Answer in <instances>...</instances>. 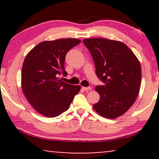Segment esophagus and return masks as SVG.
<instances>
[{"label": "esophagus", "instance_id": "34e87169", "mask_svg": "<svg viewBox=\"0 0 159 159\" xmlns=\"http://www.w3.org/2000/svg\"><path fill=\"white\" fill-rule=\"evenodd\" d=\"M82 89L85 91H90L92 90V88L91 87H82Z\"/></svg>", "mask_w": 159, "mask_h": 159}]
</instances>
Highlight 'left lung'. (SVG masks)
<instances>
[{"label": "left lung", "mask_w": 159, "mask_h": 159, "mask_svg": "<svg viewBox=\"0 0 159 159\" xmlns=\"http://www.w3.org/2000/svg\"><path fill=\"white\" fill-rule=\"evenodd\" d=\"M83 43L92 55L98 77L104 83L95 88L100 100L93 108L102 116L116 119L127 112L138 96L140 61L129 47L119 41L89 38Z\"/></svg>", "instance_id": "1"}]
</instances>
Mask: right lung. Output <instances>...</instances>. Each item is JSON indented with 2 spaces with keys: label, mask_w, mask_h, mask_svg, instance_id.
<instances>
[{
  "label": "right lung",
  "mask_w": 159,
  "mask_h": 159,
  "mask_svg": "<svg viewBox=\"0 0 159 159\" xmlns=\"http://www.w3.org/2000/svg\"><path fill=\"white\" fill-rule=\"evenodd\" d=\"M81 40L75 38L44 41L32 48L24 61L21 88L26 98L40 114L56 117L66 111L81 86L67 84L64 61L67 52Z\"/></svg>",
  "instance_id": "obj_1"
}]
</instances>
